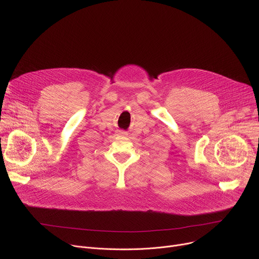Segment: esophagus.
<instances>
[{
	"label": "esophagus",
	"instance_id": "esophagus-1",
	"mask_svg": "<svg viewBox=\"0 0 259 259\" xmlns=\"http://www.w3.org/2000/svg\"><path fill=\"white\" fill-rule=\"evenodd\" d=\"M121 134H125V132H121Z\"/></svg>",
	"mask_w": 259,
	"mask_h": 259
}]
</instances>
